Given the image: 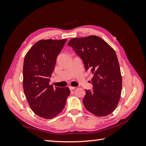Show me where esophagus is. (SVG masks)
Masks as SVG:
<instances>
[{
	"label": "esophagus",
	"instance_id": "1",
	"mask_svg": "<svg viewBox=\"0 0 146 146\" xmlns=\"http://www.w3.org/2000/svg\"><path fill=\"white\" fill-rule=\"evenodd\" d=\"M69 90H70V91H72V90H75L76 88V87H74V86H69Z\"/></svg>",
	"mask_w": 146,
	"mask_h": 146
}]
</instances>
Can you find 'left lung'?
Returning <instances> with one entry per match:
<instances>
[{
    "label": "left lung",
    "mask_w": 146,
    "mask_h": 146,
    "mask_svg": "<svg viewBox=\"0 0 146 146\" xmlns=\"http://www.w3.org/2000/svg\"><path fill=\"white\" fill-rule=\"evenodd\" d=\"M68 45L82 59L86 70L94 75L92 91L86 90L83 104L88 111L103 117L117 106L122 90V76L115 51L101 38L90 35L71 39Z\"/></svg>",
    "instance_id": "left-lung-1"
}]
</instances>
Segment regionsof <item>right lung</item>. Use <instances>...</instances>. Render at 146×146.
Masks as SVG:
<instances>
[{"mask_svg":"<svg viewBox=\"0 0 146 146\" xmlns=\"http://www.w3.org/2000/svg\"><path fill=\"white\" fill-rule=\"evenodd\" d=\"M67 39H42L25 55L23 66V89L30 108L39 117L50 119L62 111L69 88L49 85L57 56Z\"/></svg>","mask_w":146,"mask_h":146,"instance_id":"add662e5","label":"right lung"}]
</instances>
